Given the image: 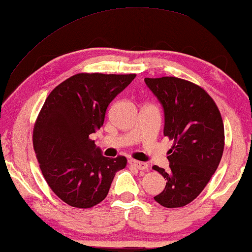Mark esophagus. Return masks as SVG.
Segmentation results:
<instances>
[{
    "mask_svg": "<svg viewBox=\"0 0 252 252\" xmlns=\"http://www.w3.org/2000/svg\"><path fill=\"white\" fill-rule=\"evenodd\" d=\"M128 163H129V165H132L133 167L137 168V170H146V168L148 167V164L144 163V161H139V160L129 159Z\"/></svg>",
    "mask_w": 252,
    "mask_h": 252,
    "instance_id": "obj_1",
    "label": "esophagus"
}]
</instances>
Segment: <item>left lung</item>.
<instances>
[{
	"instance_id": "1",
	"label": "left lung",
	"mask_w": 252,
	"mask_h": 252,
	"mask_svg": "<svg viewBox=\"0 0 252 252\" xmlns=\"http://www.w3.org/2000/svg\"><path fill=\"white\" fill-rule=\"evenodd\" d=\"M164 111V135L174 141L170 168L155 165L166 180L155 201L180 208L197 197L218 167L225 146L223 124L216 103L197 85L174 77L146 78Z\"/></svg>"
}]
</instances>
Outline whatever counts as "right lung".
Returning a JSON list of instances; mask_svg holds the SVG:
<instances>
[{
    "label": "right lung",
    "instance_id": "add662e5",
    "mask_svg": "<svg viewBox=\"0 0 252 252\" xmlns=\"http://www.w3.org/2000/svg\"><path fill=\"white\" fill-rule=\"evenodd\" d=\"M135 74L80 73L48 96L33 130L40 168L55 194L74 208H92L108 195L126 158L104 157L91 135L101 128L110 103Z\"/></svg>",
    "mask_w": 252,
    "mask_h": 252
}]
</instances>
